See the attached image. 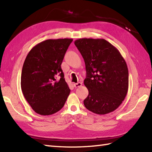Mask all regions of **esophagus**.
Listing matches in <instances>:
<instances>
[{
  "instance_id": "esophagus-1",
  "label": "esophagus",
  "mask_w": 152,
  "mask_h": 152,
  "mask_svg": "<svg viewBox=\"0 0 152 152\" xmlns=\"http://www.w3.org/2000/svg\"><path fill=\"white\" fill-rule=\"evenodd\" d=\"M73 86H74V88H79V87H81L82 86V83H81V82H78V83H73Z\"/></svg>"
}]
</instances>
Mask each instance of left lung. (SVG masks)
<instances>
[{"label":"left lung","instance_id":"1","mask_svg":"<svg viewBox=\"0 0 152 152\" xmlns=\"http://www.w3.org/2000/svg\"><path fill=\"white\" fill-rule=\"evenodd\" d=\"M74 44L86 64L84 85L89 91L83 101L86 108L100 115L114 111L128 91L129 71L124 57L117 48L101 38H80Z\"/></svg>","mask_w":152,"mask_h":152}]
</instances>
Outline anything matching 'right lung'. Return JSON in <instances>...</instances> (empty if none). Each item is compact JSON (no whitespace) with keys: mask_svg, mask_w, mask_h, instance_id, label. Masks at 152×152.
<instances>
[{"mask_svg":"<svg viewBox=\"0 0 152 152\" xmlns=\"http://www.w3.org/2000/svg\"><path fill=\"white\" fill-rule=\"evenodd\" d=\"M72 38L48 39L34 46L23 66L21 88L33 110L49 115L63 107L70 89L65 82L61 63ZM59 76L60 79L56 78Z\"/></svg>","mask_w":152,"mask_h":152,"instance_id":"add662e5","label":"right lung"}]
</instances>
